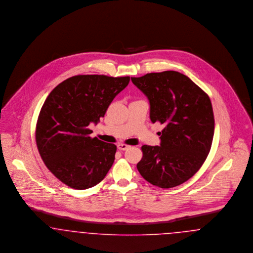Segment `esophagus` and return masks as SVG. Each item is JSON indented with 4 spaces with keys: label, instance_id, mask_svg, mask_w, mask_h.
Instances as JSON below:
<instances>
[{
    "label": "esophagus",
    "instance_id": "34e87169",
    "mask_svg": "<svg viewBox=\"0 0 253 253\" xmlns=\"http://www.w3.org/2000/svg\"><path fill=\"white\" fill-rule=\"evenodd\" d=\"M129 147H130V146L127 145V144H126V143H118V144H117V148H118L119 150H122V151H125V150L128 149Z\"/></svg>",
    "mask_w": 253,
    "mask_h": 253
}]
</instances>
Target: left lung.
<instances>
[{
    "mask_svg": "<svg viewBox=\"0 0 253 253\" xmlns=\"http://www.w3.org/2000/svg\"><path fill=\"white\" fill-rule=\"evenodd\" d=\"M131 81L149 100L152 123L165 125L159 132L160 146H142L137 169L155 186H178L198 172L211 150L214 117L210 97L175 71L131 77Z\"/></svg>",
    "mask_w": 253,
    "mask_h": 253,
    "instance_id": "8db88e82",
    "label": "left lung"
}]
</instances>
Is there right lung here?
I'll return each instance as SVG.
<instances>
[{
    "label": "right lung",
    "mask_w": 253,
    "mask_h": 253,
    "mask_svg": "<svg viewBox=\"0 0 253 253\" xmlns=\"http://www.w3.org/2000/svg\"><path fill=\"white\" fill-rule=\"evenodd\" d=\"M129 77L81 75L48 95L36 126V143L46 167L61 182L84 190L95 186L113 165L116 145L91 138L89 124L104 117Z\"/></svg>",
    "instance_id": "1"
}]
</instances>
